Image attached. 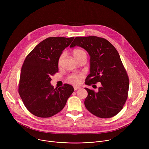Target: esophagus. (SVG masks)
Listing matches in <instances>:
<instances>
[{"instance_id":"obj_1","label":"esophagus","mask_w":149,"mask_h":149,"mask_svg":"<svg viewBox=\"0 0 149 149\" xmlns=\"http://www.w3.org/2000/svg\"><path fill=\"white\" fill-rule=\"evenodd\" d=\"M79 88H80V87H79V86H74V89L75 91L77 90L78 89H79Z\"/></svg>"}]
</instances>
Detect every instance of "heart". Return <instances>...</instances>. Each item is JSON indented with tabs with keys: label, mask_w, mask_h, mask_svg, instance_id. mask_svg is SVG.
Wrapping results in <instances>:
<instances>
[{
	"label": "heart",
	"mask_w": 149,
	"mask_h": 149,
	"mask_svg": "<svg viewBox=\"0 0 149 149\" xmlns=\"http://www.w3.org/2000/svg\"><path fill=\"white\" fill-rule=\"evenodd\" d=\"M73 55L75 57V58L77 60H78L79 58H80L81 57H82L84 55L87 56V54H86V52L82 49H75L73 51ZM63 58V54H62L59 56L58 60V65L59 67L61 65ZM81 78H82V75H81V74H72L71 75L68 76L67 79L70 82L73 83L74 84H77L79 82Z\"/></svg>",
	"instance_id": "1"
}]
</instances>
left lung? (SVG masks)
I'll return each instance as SVG.
<instances>
[{
    "label": "left lung",
    "mask_w": 149,
    "mask_h": 149,
    "mask_svg": "<svg viewBox=\"0 0 149 149\" xmlns=\"http://www.w3.org/2000/svg\"><path fill=\"white\" fill-rule=\"evenodd\" d=\"M75 46L86 49L90 56V74L85 84L101 83L97 93L85 88L88 92L84 101L86 109L100 118L115 116L123 107L129 87V79L118 52L107 39L94 36L76 37L70 48Z\"/></svg>",
    "instance_id": "8db88e82"
}]
</instances>
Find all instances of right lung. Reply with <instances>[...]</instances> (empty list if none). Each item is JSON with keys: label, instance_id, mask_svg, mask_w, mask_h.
<instances>
[{"label": "right lung", "instance_id": "obj_1", "mask_svg": "<svg viewBox=\"0 0 149 149\" xmlns=\"http://www.w3.org/2000/svg\"><path fill=\"white\" fill-rule=\"evenodd\" d=\"M74 39L49 37L27 55L20 72L19 94L28 111L35 116L50 117L61 111L74 92L71 85L54 88L51 77L58 72V60Z\"/></svg>", "mask_w": 149, "mask_h": 149}]
</instances>
